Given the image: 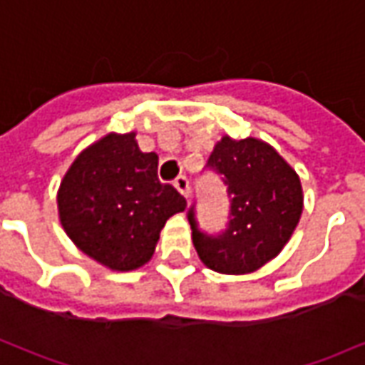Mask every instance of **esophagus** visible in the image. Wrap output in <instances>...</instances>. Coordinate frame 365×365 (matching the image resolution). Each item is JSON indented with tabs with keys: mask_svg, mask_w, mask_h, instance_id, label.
<instances>
[{
	"mask_svg": "<svg viewBox=\"0 0 365 365\" xmlns=\"http://www.w3.org/2000/svg\"><path fill=\"white\" fill-rule=\"evenodd\" d=\"M174 185H175V190L180 191L183 197H187V195H190V180H187L185 175H178V178L174 180Z\"/></svg>",
	"mask_w": 365,
	"mask_h": 365,
	"instance_id": "obj_1",
	"label": "esophagus"
}]
</instances>
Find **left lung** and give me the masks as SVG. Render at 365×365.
I'll list each match as a JSON object with an SVG mask.
<instances>
[{
	"instance_id": "left-lung-1",
	"label": "left lung",
	"mask_w": 365,
	"mask_h": 365,
	"mask_svg": "<svg viewBox=\"0 0 365 365\" xmlns=\"http://www.w3.org/2000/svg\"><path fill=\"white\" fill-rule=\"evenodd\" d=\"M205 170L221 178L229 195V222L221 232L199 227L195 203L187 209L193 245L205 266L221 274H248L282 252L303 211L297 174L256 138L225 136Z\"/></svg>"
}]
</instances>
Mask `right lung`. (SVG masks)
Returning <instances> with one entry per match:
<instances>
[{"mask_svg": "<svg viewBox=\"0 0 365 365\" xmlns=\"http://www.w3.org/2000/svg\"><path fill=\"white\" fill-rule=\"evenodd\" d=\"M185 197L158 180V156L140 152L135 133L107 135L83 150L62 180L58 211L74 245L119 272L150 260L160 230Z\"/></svg>", "mask_w": 365, "mask_h": 365, "instance_id": "add662e5", "label": "right lung"}]
</instances>
